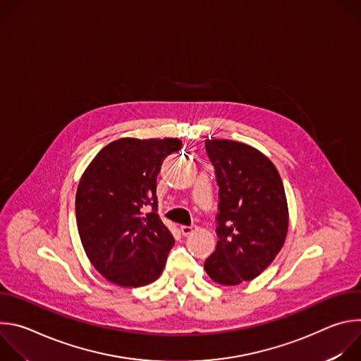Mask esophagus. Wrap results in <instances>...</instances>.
<instances>
[{"instance_id":"obj_1","label":"esophagus","mask_w":361,"mask_h":361,"mask_svg":"<svg viewBox=\"0 0 361 361\" xmlns=\"http://www.w3.org/2000/svg\"><path fill=\"white\" fill-rule=\"evenodd\" d=\"M180 230H181V233H183V235H188V234H191L192 231L197 230V226H195V224H191V226H181Z\"/></svg>"}]
</instances>
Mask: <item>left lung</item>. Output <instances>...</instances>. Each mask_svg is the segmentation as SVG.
Masks as SVG:
<instances>
[{
	"mask_svg": "<svg viewBox=\"0 0 361 361\" xmlns=\"http://www.w3.org/2000/svg\"><path fill=\"white\" fill-rule=\"evenodd\" d=\"M216 170L219 216L216 251L204 263L210 279L237 286L260 276L280 252L288 231L281 177L257 148L231 140H205Z\"/></svg>",
	"mask_w": 361,
	"mask_h": 361,
	"instance_id": "left-lung-1",
	"label": "left lung"
}]
</instances>
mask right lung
<instances>
[{
	"instance_id": "1",
	"label": "right lung",
	"mask_w": 361,
	"mask_h": 361,
	"mask_svg": "<svg viewBox=\"0 0 361 361\" xmlns=\"http://www.w3.org/2000/svg\"><path fill=\"white\" fill-rule=\"evenodd\" d=\"M181 145L178 138H120L102 148L81 176L78 234L95 270L117 286H147L164 270L174 237L157 214V176Z\"/></svg>"
}]
</instances>
